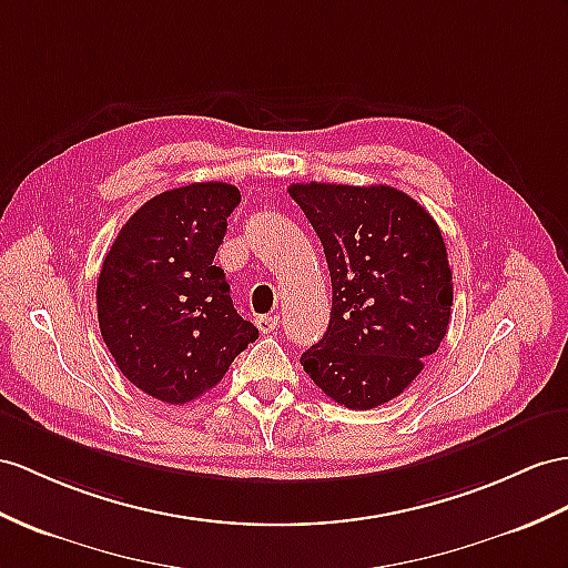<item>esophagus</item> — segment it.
Segmentation results:
<instances>
[{
    "mask_svg": "<svg viewBox=\"0 0 568 568\" xmlns=\"http://www.w3.org/2000/svg\"><path fill=\"white\" fill-rule=\"evenodd\" d=\"M255 325H257V329L262 332V335H267V332H274L276 325H280V317H276V315H260L257 321H255Z\"/></svg>",
    "mask_w": 568,
    "mask_h": 568,
    "instance_id": "34e87169",
    "label": "esophagus"
}]
</instances>
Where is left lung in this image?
I'll list each match as a JSON object with an SVG mask.
<instances>
[{"label":"left lung","mask_w":568,"mask_h":568,"mask_svg":"<svg viewBox=\"0 0 568 568\" xmlns=\"http://www.w3.org/2000/svg\"><path fill=\"white\" fill-rule=\"evenodd\" d=\"M288 195L323 243L332 311L303 371L335 403L373 409L419 376L446 337L453 272L440 229L390 185L296 183Z\"/></svg>","instance_id":"1"}]
</instances>
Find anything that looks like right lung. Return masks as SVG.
I'll list each match as a JSON object with an SVG mask.
<instances>
[{
	"instance_id": "obj_1",
	"label": "right lung",
	"mask_w": 568,
	"mask_h": 568,
	"mask_svg": "<svg viewBox=\"0 0 568 568\" xmlns=\"http://www.w3.org/2000/svg\"><path fill=\"white\" fill-rule=\"evenodd\" d=\"M239 202L229 183L165 190L128 219L103 260L95 306L105 347L122 376L161 403L214 388L257 339L214 265Z\"/></svg>"
}]
</instances>
